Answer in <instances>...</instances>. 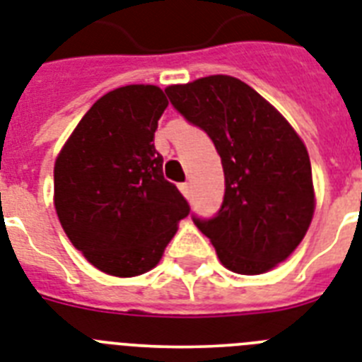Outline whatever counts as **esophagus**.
Instances as JSON below:
<instances>
[{"mask_svg": "<svg viewBox=\"0 0 362 362\" xmlns=\"http://www.w3.org/2000/svg\"><path fill=\"white\" fill-rule=\"evenodd\" d=\"M178 187H180V191H182V193H184V195L189 197L191 189H189V184H187V182H182V184Z\"/></svg>", "mask_w": 362, "mask_h": 362, "instance_id": "34e87169", "label": "esophagus"}]
</instances>
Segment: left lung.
<instances>
[{
	"label": "left lung",
	"mask_w": 362,
	"mask_h": 362,
	"mask_svg": "<svg viewBox=\"0 0 362 362\" xmlns=\"http://www.w3.org/2000/svg\"><path fill=\"white\" fill-rule=\"evenodd\" d=\"M165 95L221 156V208L208 219L191 217L223 266L258 275L283 262L303 240L314 214L303 141L272 104L232 76L171 85Z\"/></svg>",
	"instance_id": "left-lung-1"
}]
</instances>
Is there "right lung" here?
Masks as SVG:
<instances>
[{"mask_svg": "<svg viewBox=\"0 0 362 362\" xmlns=\"http://www.w3.org/2000/svg\"><path fill=\"white\" fill-rule=\"evenodd\" d=\"M167 104L156 85L111 90L83 115L55 161L59 221L72 245L115 277L152 269L189 214L154 146Z\"/></svg>", "mask_w": 362, "mask_h": 362, "instance_id": "obj_1", "label": "right lung"}]
</instances>
